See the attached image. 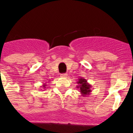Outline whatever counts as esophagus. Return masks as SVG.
<instances>
[{"mask_svg": "<svg viewBox=\"0 0 133 133\" xmlns=\"http://www.w3.org/2000/svg\"><path fill=\"white\" fill-rule=\"evenodd\" d=\"M61 77H62V78H66V77H67V74H66V73L61 74Z\"/></svg>", "mask_w": 133, "mask_h": 133, "instance_id": "esophagus-1", "label": "esophagus"}]
</instances>
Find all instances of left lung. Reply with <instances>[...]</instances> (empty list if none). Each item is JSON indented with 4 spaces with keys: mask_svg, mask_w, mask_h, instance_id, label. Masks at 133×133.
Segmentation results:
<instances>
[{
    "mask_svg": "<svg viewBox=\"0 0 133 133\" xmlns=\"http://www.w3.org/2000/svg\"><path fill=\"white\" fill-rule=\"evenodd\" d=\"M78 84L77 88L79 89L80 92L83 97H87L92 92V85L89 84L87 81L83 78H79L77 82Z\"/></svg>",
    "mask_w": 133,
    "mask_h": 133,
    "instance_id": "8db88e82",
    "label": "left lung"
}]
</instances>
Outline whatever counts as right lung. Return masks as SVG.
<instances>
[{
	"label": "right lung",
	"instance_id": "add662e5",
	"mask_svg": "<svg viewBox=\"0 0 133 133\" xmlns=\"http://www.w3.org/2000/svg\"><path fill=\"white\" fill-rule=\"evenodd\" d=\"M46 83H43V86H42V87H41L43 88V90H44V89H45L46 88Z\"/></svg>",
	"mask_w": 133,
	"mask_h": 133
}]
</instances>
